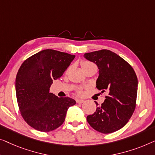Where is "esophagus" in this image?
Masks as SVG:
<instances>
[{"instance_id":"34e87169","label":"esophagus","mask_w":155,"mask_h":155,"mask_svg":"<svg viewBox=\"0 0 155 155\" xmlns=\"http://www.w3.org/2000/svg\"><path fill=\"white\" fill-rule=\"evenodd\" d=\"M76 101H77V103L81 104V103H83V102H84V100H81V99H77V100H76Z\"/></svg>"}]
</instances>
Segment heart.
<instances>
[{
	"label": "heart",
	"instance_id": "b5f03b06",
	"mask_svg": "<svg viewBox=\"0 0 155 155\" xmlns=\"http://www.w3.org/2000/svg\"><path fill=\"white\" fill-rule=\"evenodd\" d=\"M81 64L82 69L85 68V67H86L91 66V65H94V64H93V63L91 62H88V61H83V62H81ZM78 93H81L82 92H81V90H78Z\"/></svg>",
	"mask_w": 155,
	"mask_h": 155
}]
</instances>
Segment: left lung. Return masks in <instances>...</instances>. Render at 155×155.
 Masks as SVG:
<instances>
[{"mask_svg": "<svg viewBox=\"0 0 155 155\" xmlns=\"http://www.w3.org/2000/svg\"><path fill=\"white\" fill-rule=\"evenodd\" d=\"M99 69L96 87L108 95L96 111L87 116L91 127L102 134H110L124 127L136 108L138 78L134 69L116 53L101 50L84 54Z\"/></svg>", "mask_w": 155, "mask_h": 155, "instance_id": "1", "label": "left lung"}]
</instances>
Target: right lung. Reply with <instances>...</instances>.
<instances>
[{"label": "right lung", "mask_w": 155, "mask_h": 155, "mask_svg": "<svg viewBox=\"0 0 155 155\" xmlns=\"http://www.w3.org/2000/svg\"><path fill=\"white\" fill-rule=\"evenodd\" d=\"M75 55L52 49L43 50L27 59L15 80L18 106L25 121L42 132L58 128L64 121L67 110L76 101L49 93L53 81L60 78Z\"/></svg>", "instance_id": "1"}]
</instances>
